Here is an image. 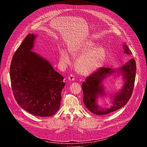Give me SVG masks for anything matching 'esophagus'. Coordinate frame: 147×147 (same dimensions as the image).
Masks as SVG:
<instances>
[{"label": "esophagus", "mask_w": 147, "mask_h": 147, "mask_svg": "<svg viewBox=\"0 0 147 147\" xmlns=\"http://www.w3.org/2000/svg\"><path fill=\"white\" fill-rule=\"evenodd\" d=\"M75 80V77L73 74H70L69 77V81H74Z\"/></svg>", "instance_id": "34e87169"}]
</instances>
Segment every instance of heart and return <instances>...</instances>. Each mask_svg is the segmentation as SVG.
<instances>
[{
    "instance_id": "heart-1",
    "label": "heart",
    "mask_w": 147,
    "mask_h": 147,
    "mask_svg": "<svg viewBox=\"0 0 147 147\" xmlns=\"http://www.w3.org/2000/svg\"><path fill=\"white\" fill-rule=\"evenodd\" d=\"M69 51L73 57H79L76 67L78 71L84 75L91 74L103 65L106 58V52L102 47H96L92 40H87L78 45L70 48ZM61 63L66 65L70 63V58L68 52L61 50L60 52Z\"/></svg>"
}]
</instances>
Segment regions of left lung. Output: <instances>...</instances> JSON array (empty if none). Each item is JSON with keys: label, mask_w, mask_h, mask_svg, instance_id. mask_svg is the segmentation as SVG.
I'll return each mask as SVG.
<instances>
[{"label": "left lung", "mask_w": 147, "mask_h": 147, "mask_svg": "<svg viewBox=\"0 0 147 147\" xmlns=\"http://www.w3.org/2000/svg\"><path fill=\"white\" fill-rule=\"evenodd\" d=\"M124 53L131 55L132 53L126 45H123ZM116 70L111 68L100 67L89 76L82 84L83 101L87 108L97 115H103L115 112L126 104L131 98L134 86L136 73V63L134 59H130L119 69L124 80V84L119 92L115 94L112 100V105L109 108L102 109L98 106L97 99L99 96L105 95L102 81L105 78L114 73Z\"/></svg>", "instance_id": "8db88e82"}]
</instances>
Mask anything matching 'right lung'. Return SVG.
I'll list each match as a JSON object with an SVG mask.
<instances>
[{
	"instance_id": "add662e5",
	"label": "right lung",
	"mask_w": 147,
	"mask_h": 147,
	"mask_svg": "<svg viewBox=\"0 0 147 147\" xmlns=\"http://www.w3.org/2000/svg\"><path fill=\"white\" fill-rule=\"evenodd\" d=\"M36 35L29 34L14 53L10 68L13 95L17 103L30 113L40 117L59 110L64 77L50 63L31 50Z\"/></svg>"
}]
</instances>
